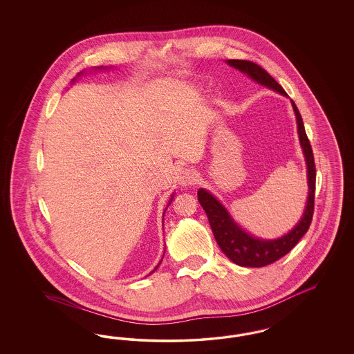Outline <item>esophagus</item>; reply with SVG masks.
I'll use <instances>...</instances> for the list:
<instances>
[{
  "label": "esophagus",
  "mask_w": 354,
  "mask_h": 354,
  "mask_svg": "<svg viewBox=\"0 0 354 354\" xmlns=\"http://www.w3.org/2000/svg\"><path fill=\"white\" fill-rule=\"evenodd\" d=\"M178 182H179V185H182V187L194 185L196 183V174L192 169H183V171H180V174L178 176Z\"/></svg>",
  "instance_id": "esophagus-1"
}]
</instances>
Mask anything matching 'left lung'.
I'll return each instance as SVG.
<instances>
[{"label": "left lung", "mask_w": 354, "mask_h": 354, "mask_svg": "<svg viewBox=\"0 0 354 354\" xmlns=\"http://www.w3.org/2000/svg\"><path fill=\"white\" fill-rule=\"evenodd\" d=\"M227 64L239 71L247 74L251 80L259 84H263L268 88L277 91L279 94L288 97L284 88L277 84L270 74L259 65L251 61L243 59H228ZM292 107L297 120V133L300 145L303 149L305 163H306V176H308V199L305 204L303 216L299 223L286 234L279 239H259L256 236L244 231L227 211V208L207 189L201 188L198 191V201L203 209L207 214L209 225L215 236L216 243L224 254L240 267L259 268L274 263L276 260L286 256L303 237L313 218L315 208V189H316V166L313 151L309 143V139L304 129L303 118L295 102L292 101Z\"/></svg>", "instance_id": "8db88e82"}]
</instances>
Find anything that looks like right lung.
I'll return each mask as SVG.
<instances>
[{"mask_svg": "<svg viewBox=\"0 0 354 354\" xmlns=\"http://www.w3.org/2000/svg\"><path fill=\"white\" fill-rule=\"evenodd\" d=\"M81 74H82V73H80V74H78V75H81ZM73 81H74V80H73ZM172 199H174V195H171V199H169V204H167V205H169V204H171V202H172ZM166 209H167V208H166ZM165 212H166V211H165ZM163 216H165V214H163ZM160 263H162V261H160ZM160 263H159V264H160ZM159 264H158V266H156V268H158V267H159ZM156 268H155V270H156ZM153 270H152V272H153Z\"/></svg>", "mask_w": 354, "mask_h": 354, "instance_id": "right-lung-1", "label": "right lung"}]
</instances>
